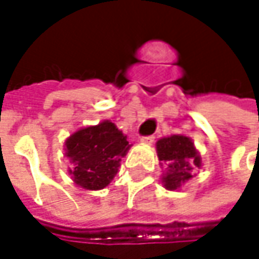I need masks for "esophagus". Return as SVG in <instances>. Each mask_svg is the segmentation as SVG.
Wrapping results in <instances>:
<instances>
[{
    "mask_svg": "<svg viewBox=\"0 0 259 259\" xmlns=\"http://www.w3.org/2000/svg\"><path fill=\"white\" fill-rule=\"evenodd\" d=\"M141 142L145 145H151L154 142V136H144V138H141Z\"/></svg>",
    "mask_w": 259,
    "mask_h": 259,
    "instance_id": "esophagus-1",
    "label": "esophagus"
}]
</instances>
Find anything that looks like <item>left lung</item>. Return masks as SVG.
<instances>
[{
    "label": "left lung",
    "mask_w": 259,
    "mask_h": 259,
    "mask_svg": "<svg viewBox=\"0 0 259 259\" xmlns=\"http://www.w3.org/2000/svg\"><path fill=\"white\" fill-rule=\"evenodd\" d=\"M156 150L160 166H166L162 183L168 190L180 189L181 184L193 177V171L201 168V156L192 139L184 135H172L159 139L156 142Z\"/></svg>",
    "instance_id": "left-lung-1"
}]
</instances>
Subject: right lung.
<instances>
[{
  "mask_svg": "<svg viewBox=\"0 0 259 259\" xmlns=\"http://www.w3.org/2000/svg\"><path fill=\"white\" fill-rule=\"evenodd\" d=\"M64 145L66 156L73 165L69 174L87 190L105 189L130 148L127 136L108 120L79 129L67 138Z\"/></svg>",
  "mask_w": 259,
  "mask_h": 259,
  "instance_id": "add662e5",
  "label": "right lung"
}]
</instances>
